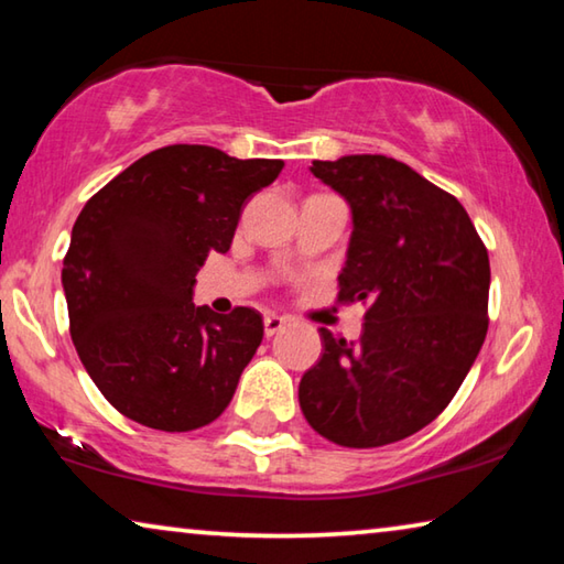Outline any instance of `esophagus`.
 Returning <instances> with one entry per match:
<instances>
[{
  "label": "esophagus",
  "instance_id": "1",
  "mask_svg": "<svg viewBox=\"0 0 564 564\" xmlns=\"http://www.w3.org/2000/svg\"><path fill=\"white\" fill-rule=\"evenodd\" d=\"M285 328V318H281V316H275V313H269V316L263 318V333L265 336H275V333L279 330H283Z\"/></svg>",
  "mask_w": 564,
  "mask_h": 564
}]
</instances>
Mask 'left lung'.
<instances>
[{"label":"left lung","mask_w":564,"mask_h":564,"mask_svg":"<svg viewBox=\"0 0 564 564\" xmlns=\"http://www.w3.org/2000/svg\"><path fill=\"white\" fill-rule=\"evenodd\" d=\"M311 174L350 206L338 301L368 311L356 343L321 328L301 410L343 447L403 441L443 413L482 348L488 248L463 204L403 161L350 154L313 161Z\"/></svg>","instance_id":"obj_1"}]
</instances>
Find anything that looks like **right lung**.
Wrapping results in <instances>:
<instances>
[{
  "label": "right lung",
  "mask_w": 564,
  "mask_h": 564,
  "mask_svg": "<svg viewBox=\"0 0 564 564\" xmlns=\"http://www.w3.org/2000/svg\"><path fill=\"white\" fill-rule=\"evenodd\" d=\"M281 169V159L174 144L133 161L82 208L62 269L69 333L121 415L186 433L231 403L263 318L243 305L218 316L191 299L208 253L231 248L246 202Z\"/></svg>",
  "instance_id": "obj_1"
}]
</instances>
